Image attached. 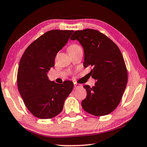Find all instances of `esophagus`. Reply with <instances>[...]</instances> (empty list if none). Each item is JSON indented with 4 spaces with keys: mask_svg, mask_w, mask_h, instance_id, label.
<instances>
[{
    "mask_svg": "<svg viewBox=\"0 0 147 147\" xmlns=\"http://www.w3.org/2000/svg\"><path fill=\"white\" fill-rule=\"evenodd\" d=\"M81 86H82L81 84H77V83H74V89H76L77 88H78V87H81Z\"/></svg>",
    "mask_w": 147,
    "mask_h": 147,
    "instance_id": "34e87169",
    "label": "esophagus"
}]
</instances>
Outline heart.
<instances>
[{
	"mask_svg": "<svg viewBox=\"0 0 147 147\" xmlns=\"http://www.w3.org/2000/svg\"><path fill=\"white\" fill-rule=\"evenodd\" d=\"M80 48H81V47L79 45H76V44L71 45H70L68 47V51L69 53H73V52L76 51L77 49H78Z\"/></svg>",
	"mask_w": 147,
	"mask_h": 147,
	"instance_id": "heart-1",
	"label": "heart"
}]
</instances>
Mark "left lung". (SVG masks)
I'll list each match as a JSON object with an SVG mask.
<instances>
[{
	"label": "left lung",
	"instance_id": "left-lung-1",
	"mask_svg": "<svg viewBox=\"0 0 147 147\" xmlns=\"http://www.w3.org/2000/svg\"><path fill=\"white\" fill-rule=\"evenodd\" d=\"M72 40H78L84 50V67H91L94 86L84 85L86 98L82 106L94 116L110 113L121 100L128 81L127 69L117 45L106 35L93 29L76 30Z\"/></svg>",
	"mask_w": 147,
	"mask_h": 147
}]
</instances>
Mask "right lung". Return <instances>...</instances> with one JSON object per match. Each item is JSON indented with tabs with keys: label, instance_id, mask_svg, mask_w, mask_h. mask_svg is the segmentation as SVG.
I'll return each mask as SVG.
<instances>
[{
	"label": "right lung",
	"instance_id": "right-lung-1",
	"mask_svg": "<svg viewBox=\"0 0 147 147\" xmlns=\"http://www.w3.org/2000/svg\"><path fill=\"white\" fill-rule=\"evenodd\" d=\"M73 30H52L27 47L19 62L17 82L24 104L36 117L51 119L61 113L73 82H51L47 73L54 66L58 52L67 43Z\"/></svg>",
	"mask_w": 147,
	"mask_h": 147
}]
</instances>
